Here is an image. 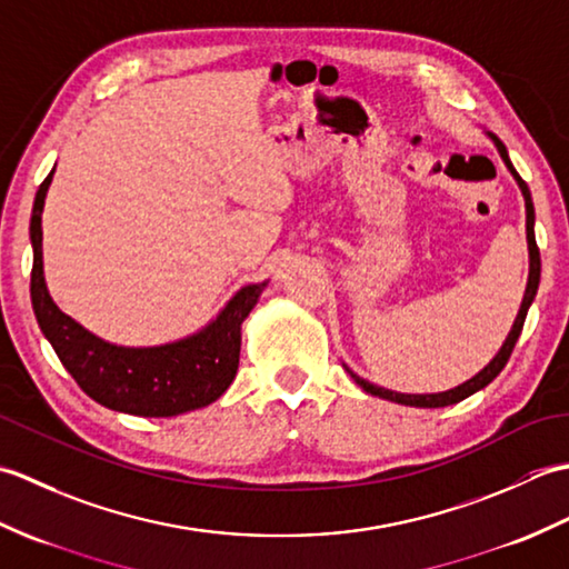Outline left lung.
<instances>
[{
	"instance_id": "1",
	"label": "left lung",
	"mask_w": 569,
	"mask_h": 569,
	"mask_svg": "<svg viewBox=\"0 0 569 569\" xmlns=\"http://www.w3.org/2000/svg\"><path fill=\"white\" fill-rule=\"evenodd\" d=\"M493 141H497V147H499V153H501L503 163L509 166V171H511L513 178L518 180V186H521L523 198H526V229H528V249H530V276H528V288H526L521 310H518V318H516V322H513V330H511L509 337H506L501 352H499L497 357H493V361H491V365H489L485 371H479L475 379H469L467 383L457 386V389H450V391H445V393H428V396H416V393H413V396H410V393L386 391V389H379V386H373V383H369V381H365V379H359L357 373L349 371V373H352V379L361 386V389H365V391L371 393V396H379V398H386V401H396V403H403V406H418V408H442V406L459 403V401H465L467 396L477 393L479 389H485V386H489L493 379L499 377L501 369L506 367V361H509V357H511V352H513L518 337H521L523 322H526V316H528V308H530V303H533V298H536V293H538V283H540V249H538V244H536V232H533L536 212H533V200H530V190H528V186H526V180L516 173V168L511 166L509 153H506L503 143H501L497 137H493Z\"/></svg>"
}]
</instances>
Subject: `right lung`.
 <instances>
[{
    "instance_id": "add662e5",
    "label": "right lung",
    "mask_w": 569,
    "mask_h": 569,
    "mask_svg": "<svg viewBox=\"0 0 569 569\" xmlns=\"http://www.w3.org/2000/svg\"><path fill=\"white\" fill-rule=\"evenodd\" d=\"M53 171L46 176L31 214V306L46 340L92 401L119 413L171 418L217 401L234 381L239 367V328L257 306L261 286H247L229 300L210 328L163 347L127 349L107 345L60 312L46 291L41 259V212Z\"/></svg>"
}]
</instances>
